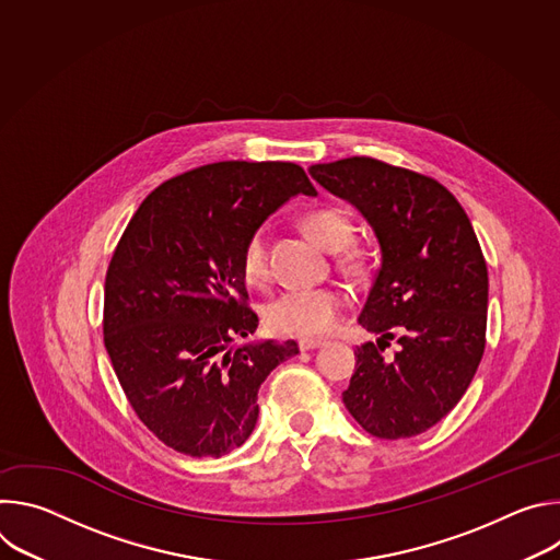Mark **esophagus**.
<instances>
[{"label": "esophagus", "instance_id": "1", "mask_svg": "<svg viewBox=\"0 0 560 560\" xmlns=\"http://www.w3.org/2000/svg\"><path fill=\"white\" fill-rule=\"evenodd\" d=\"M326 341H322V339H301L299 341V350L301 352H305V350H314V348H322Z\"/></svg>", "mask_w": 560, "mask_h": 560}]
</instances>
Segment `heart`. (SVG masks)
<instances>
[{
  "label": "heart",
  "mask_w": 560,
  "mask_h": 560,
  "mask_svg": "<svg viewBox=\"0 0 560 560\" xmlns=\"http://www.w3.org/2000/svg\"><path fill=\"white\" fill-rule=\"evenodd\" d=\"M299 228L316 246L339 253V268L354 279L370 272V259L361 248L350 246L354 238V223L343 208L326 206L312 210L299 219ZM242 277L246 283L264 288L270 279L266 244L261 232H255L242 250ZM346 310V294L337 288L294 290L283 292L266 305L264 322L275 337L316 339L332 332Z\"/></svg>",
  "instance_id": "1"
}]
</instances>
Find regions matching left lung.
Masks as SVG:
<instances>
[{
  "label": "left lung",
  "mask_w": 560,
  "mask_h": 560,
  "mask_svg": "<svg viewBox=\"0 0 560 560\" xmlns=\"http://www.w3.org/2000/svg\"><path fill=\"white\" fill-rule=\"evenodd\" d=\"M372 225L381 268L359 324L378 335L354 350L343 404L378 439L436 425L469 387L486 350L488 266L456 197L436 179L372 156L310 168ZM394 338V358L382 352Z\"/></svg>",
  "instance_id": "1"
}]
</instances>
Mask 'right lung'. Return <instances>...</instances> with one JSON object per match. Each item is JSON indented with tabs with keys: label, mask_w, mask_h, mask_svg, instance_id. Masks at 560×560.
Listing matches in <instances>:
<instances>
[{
	"label": "right lung",
	"mask_w": 560,
	"mask_h": 560,
	"mask_svg": "<svg viewBox=\"0 0 560 560\" xmlns=\"http://www.w3.org/2000/svg\"><path fill=\"white\" fill-rule=\"evenodd\" d=\"M316 190L290 162H219L154 188L126 225L106 272L104 343L139 421L188 456L242 447L266 376L294 341L248 343L242 250L290 197Z\"/></svg>",
	"instance_id": "obj_1"
}]
</instances>
